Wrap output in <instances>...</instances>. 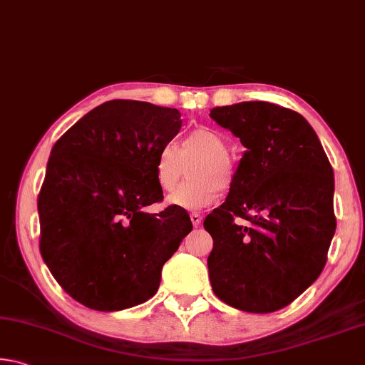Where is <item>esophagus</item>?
<instances>
[{
  "instance_id": "34e87169",
  "label": "esophagus",
  "mask_w": 365,
  "mask_h": 365,
  "mask_svg": "<svg viewBox=\"0 0 365 365\" xmlns=\"http://www.w3.org/2000/svg\"><path fill=\"white\" fill-rule=\"evenodd\" d=\"M190 219H191V222H193L195 227H197V225L201 224V215L197 214V212H191L190 214Z\"/></svg>"
}]
</instances>
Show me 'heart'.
<instances>
[{"label": "heart", "mask_w": 365, "mask_h": 365, "mask_svg": "<svg viewBox=\"0 0 365 365\" xmlns=\"http://www.w3.org/2000/svg\"><path fill=\"white\" fill-rule=\"evenodd\" d=\"M228 145L219 132L195 128L182 141V150L174 143L160 148L154 160V177L163 191H171L182 175L184 164L197 160L190 171L192 182L168 196V205L182 209L205 207L233 182V165Z\"/></svg>", "instance_id": "b5f03b06"}]
</instances>
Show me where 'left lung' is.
I'll list each match as a JSON object with an SVG mask.
<instances>
[{
    "label": "left lung",
    "mask_w": 365,
    "mask_h": 365,
    "mask_svg": "<svg viewBox=\"0 0 365 365\" xmlns=\"http://www.w3.org/2000/svg\"><path fill=\"white\" fill-rule=\"evenodd\" d=\"M246 148L230 191L205 219L215 296L245 312L288 306L319 279L336 219L333 169L301 114L265 101L214 108Z\"/></svg>",
    "instance_id": "1"
}]
</instances>
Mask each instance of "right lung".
<instances>
[{
    "instance_id": "1",
    "label": "right lung",
    "mask_w": 365,
    "mask_h": 365,
    "mask_svg": "<svg viewBox=\"0 0 365 365\" xmlns=\"http://www.w3.org/2000/svg\"><path fill=\"white\" fill-rule=\"evenodd\" d=\"M180 113L113 100L91 109L54 143L38 195L40 252L64 292L95 311H122L156 294L160 270L193 228L163 201L154 177Z\"/></svg>"
}]
</instances>
